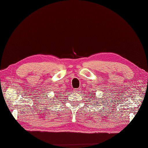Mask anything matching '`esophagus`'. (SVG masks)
Masks as SVG:
<instances>
[{
	"label": "esophagus",
	"instance_id": "34e87169",
	"mask_svg": "<svg viewBox=\"0 0 148 148\" xmlns=\"http://www.w3.org/2000/svg\"><path fill=\"white\" fill-rule=\"evenodd\" d=\"M74 91L75 92H80V91H81V89H80V88H75V89H74Z\"/></svg>",
	"mask_w": 148,
	"mask_h": 148
}]
</instances>
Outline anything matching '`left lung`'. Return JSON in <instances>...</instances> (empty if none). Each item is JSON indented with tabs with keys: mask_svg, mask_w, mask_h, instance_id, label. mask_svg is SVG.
Returning <instances> with one entry per match:
<instances>
[{
	"mask_svg": "<svg viewBox=\"0 0 148 148\" xmlns=\"http://www.w3.org/2000/svg\"><path fill=\"white\" fill-rule=\"evenodd\" d=\"M95 95H96V94H95ZM94 95V94H93V95ZM89 100V99H88Z\"/></svg>",
	"mask_w": 148,
	"mask_h": 148,
	"instance_id": "8db88e82",
	"label": "left lung"
}]
</instances>
